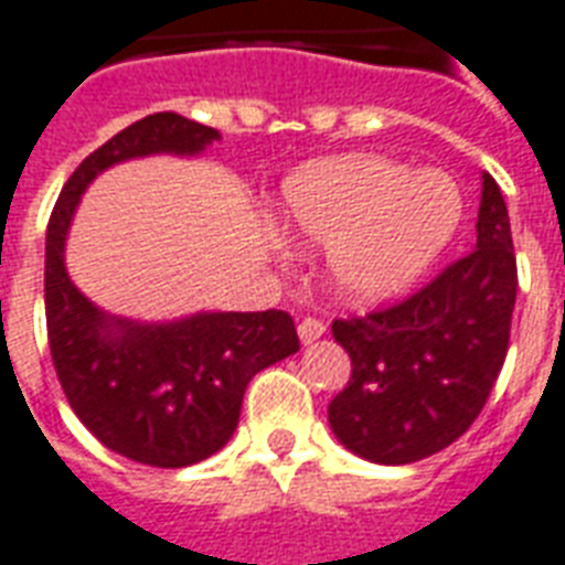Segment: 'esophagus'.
I'll use <instances>...</instances> for the list:
<instances>
[{
  "mask_svg": "<svg viewBox=\"0 0 565 565\" xmlns=\"http://www.w3.org/2000/svg\"><path fill=\"white\" fill-rule=\"evenodd\" d=\"M326 334V322L317 320V317H305V320L299 322V340L301 343H313L317 338H322Z\"/></svg>",
  "mask_w": 565,
  "mask_h": 565,
  "instance_id": "1",
  "label": "esophagus"
}]
</instances>
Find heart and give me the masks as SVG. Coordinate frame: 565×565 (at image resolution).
Here are the masks:
<instances>
[{
    "label": "heart",
    "instance_id": "heart-1",
    "mask_svg": "<svg viewBox=\"0 0 565 565\" xmlns=\"http://www.w3.org/2000/svg\"><path fill=\"white\" fill-rule=\"evenodd\" d=\"M462 213L450 174L382 157L311 162L281 192L284 231L329 248L331 287L355 305L406 292L454 243Z\"/></svg>",
    "mask_w": 565,
    "mask_h": 565
}]
</instances>
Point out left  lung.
I'll return each mask as SVG.
<instances>
[{
	"mask_svg": "<svg viewBox=\"0 0 565 565\" xmlns=\"http://www.w3.org/2000/svg\"><path fill=\"white\" fill-rule=\"evenodd\" d=\"M510 213L483 174L477 245L394 308L331 322L352 376L329 403L331 433L376 465L445 450L477 420L501 373L515 308Z\"/></svg>",
	"mask_w": 565,
	"mask_h": 565,
	"instance_id": "obj_1",
	"label": "left lung"
}]
</instances>
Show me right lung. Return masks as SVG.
Segmentation results:
<instances>
[{
  "label": "right lung",
  "mask_w": 565,
  "mask_h": 565,
  "mask_svg": "<svg viewBox=\"0 0 565 565\" xmlns=\"http://www.w3.org/2000/svg\"><path fill=\"white\" fill-rule=\"evenodd\" d=\"M218 129L157 111L111 136L64 183L46 227L43 301L55 373L82 424L132 462L186 468L231 441L254 373L299 352L284 311H201L136 322L97 308L71 281L64 245L82 192L127 159L201 157Z\"/></svg>",
  "instance_id": "right-lung-1"
}]
</instances>
